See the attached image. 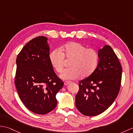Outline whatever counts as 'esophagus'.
Returning <instances> with one entry per match:
<instances>
[{
    "label": "esophagus",
    "instance_id": "1",
    "mask_svg": "<svg viewBox=\"0 0 133 133\" xmlns=\"http://www.w3.org/2000/svg\"><path fill=\"white\" fill-rule=\"evenodd\" d=\"M70 83V82H69V81H66V82H64V84L65 85H67L68 84H69Z\"/></svg>",
    "mask_w": 133,
    "mask_h": 133
}]
</instances>
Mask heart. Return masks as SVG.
Instances as JSON below:
<instances>
[{
    "label": "heart",
    "mask_w": 133,
    "mask_h": 133,
    "mask_svg": "<svg viewBox=\"0 0 133 133\" xmlns=\"http://www.w3.org/2000/svg\"><path fill=\"white\" fill-rule=\"evenodd\" d=\"M52 68L58 73L63 71L64 59L71 61L69 67L61 75L64 80H74L80 76L84 78L94 72L98 62V52L93 48H87L80 43L72 42L59 50L51 51L49 56Z\"/></svg>",
    "instance_id": "heart-1"
}]
</instances>
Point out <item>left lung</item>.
Wrapping results in <instances>:
<instances>
[{
  "label": "left lung",
  "mask_w": 133,
  "mask_h": 133,
  "mask_svg": "<svg viewBox=\"0 0 133 133\" xmlns=\"http://www.w3.org/2000/svg\"><path fill=\"white\" fill-rule=\"evenodd\" d=\"M99 61L91 75L79 82L75 97L77 109L83 115L95 116L113 104L119 93L122 67L112 48L105 45L98 52Z\"/></svg>",
  "instance_id": "obj_1"
}]
</instances>
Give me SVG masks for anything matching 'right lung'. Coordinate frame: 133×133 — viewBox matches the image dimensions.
Wrapping results in <instances>:
<instances>
[{"label":"right lung","mask_w":133,"mask_h":133,"mask_svg":"<svg viewBox=\"0 0 133 133\" xmlns=\"http://www.w3.org/2000/svg\"><path fill=\"white\" fill-rule=\"evenodd\" d=\"M47 40L44 36L30 40L16 58L15 83L18 96L28 109L38 115L56 107L55 96L63 86L49 61Z\"/></svg>","instance_id":"obj_1"}]
</instances>
